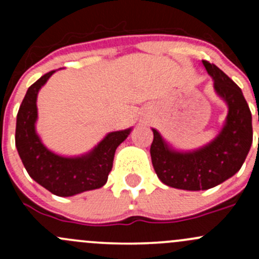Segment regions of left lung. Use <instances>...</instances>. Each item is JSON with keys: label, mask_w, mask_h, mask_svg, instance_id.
<instances>
[{"label": "left lung", "mask_w": 259, "mask_h": 259, "mask_svg": "<svg viewBox=\"0 0 259 259\" xmlns=\"http://www.w3.org/2000/svg\"><path fill=\"white\" fill-rule=\"evenodd\" d=\"M213 79L214 91L227 104L228 114L219 134L194 150H177L153 130L151 163L165 185L183 190H207L233 177L242 168L253 140L252 114L243 93L219 67L202 60Z\"/></svg>", "instance_id": "obj_1"}]
</instances>
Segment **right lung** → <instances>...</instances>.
I'll return each instance as SVG.
<instances>
[{"label": "right lung", "instance_id": "right-lung-1", "mask_svg": "<svg viewBox=\"0 0 259 259\" xmlns=\"http://www.w3.org/2000/svg\"><path fill=\"white\" fill-rule=\"evenodd\" d=\"M54 72H48L28 88L17 113L15 142L31 178L57 197H72L105 185L115 150L133 129L109 133L95 148L79 156H62L46 148L36 132V101L40 89Z\"/></svg>", "mask_w": 259, "mask_h": 259}]
</instances>
